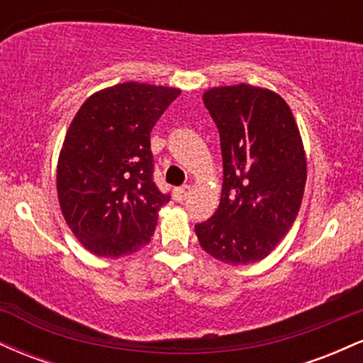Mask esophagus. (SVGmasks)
<instances>
[{"label": "esophagus", "instance_id": "obj_1", "mask_svg": "<svg viewBox=\"0 0 363 363\" xmlns=\"http://www.w3.org/2000/svg\"><path fill=\"white\" fill-rule=\"evenodd\" d=\"M189 194H191V186H182V187H179V189H176L177 201H184Z\"/></svg>", "mask_w": 363, "mask_h": 363}]
</instances>
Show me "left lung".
<instances>
[{"label":"left lung","mask_w":363,"mask_h":363,"mask_svg":"<svg viewBox=\"0 0 363 363\" xmlns=\"http://www.w3.org/2000/svg\"><path fill=\"white\" fill-rule=\"evenodd\" d=\"M203 102L220 133V205L194 225L199 245L225 264L264 259L294 225L307 179L294 114L277 91L240 83L213 86Z\"/></svg>","instance_id":"left-lung-1"}]
</instances>
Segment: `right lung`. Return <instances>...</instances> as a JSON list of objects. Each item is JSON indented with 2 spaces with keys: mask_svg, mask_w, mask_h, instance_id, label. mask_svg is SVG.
<instances>
[{
  "mask_svg": "<svg viewBox=\"0 0 363 363\" xmlns=\"http://www.w3.org/2000/svg\"><path fill=\"white\" fill-rule=\"evenodd\" d=\"M179 95L172 86L119 83L90 95L69 124L57 160V199L91 254L126 256L152 240L170 196L153 182L150 133Z\"/></svg>",
  "mask_w": 363,
  "mask_h": 363,
  "instance_id": "1",
  "label": "right lung"
}]
</instances>
